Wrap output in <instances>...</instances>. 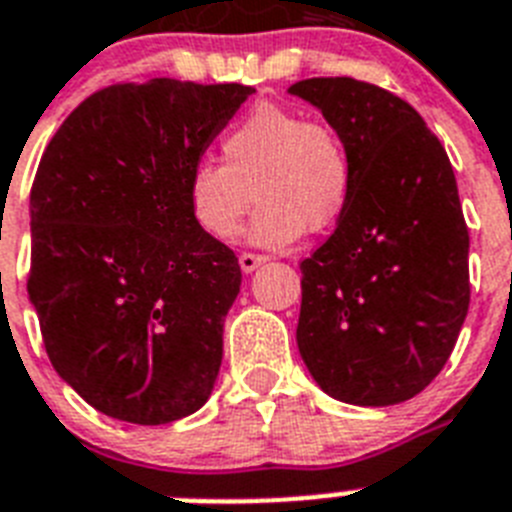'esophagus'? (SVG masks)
Here are the masks:
<instances>
[{"mask_svg":"<svg viewBox=\"0 0 512 512\" xmlns=\"http://www.w3.org/2000/svg\"><path fill=\"white\" fill-rule=\"evenodd\" d=\"M265 260H268L265 255H252V252H242V255H239V265H242L244 273H252V270L260 268Z\"/></svg>","mask_w":512,"mask_h":512,"instance_id":"34e87169","label":"esophagus"}]
</instances>
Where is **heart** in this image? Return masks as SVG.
I'll use <instances>...</instances> for the list:
<instances>
[{
  "instance_id": "obj_1",
  "label": "heart",
  "mask_w": 512,
  "mask_h": 512,
  "mask_svg": "<svg viewBox=\"0 0 512 512\" xmlns=\"http://www.w3.org/2000/svg\"><path fill=\"white\" fill-rule=\"evenodd\" d=\"M223 160H199L186 178L191 220L210 239L231 242L257 199L249 239L286 247L305 228L323 231L344 213L352 162L342 136L281 105H257L223 141Z\"/></svg>"
}]
</instances>
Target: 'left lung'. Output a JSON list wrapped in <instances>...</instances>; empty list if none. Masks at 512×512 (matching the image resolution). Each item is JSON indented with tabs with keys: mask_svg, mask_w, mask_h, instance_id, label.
I'll list each match as a JSON object with an SVG mask.
<instances>
[{
	"mask_svg": "<svg viewBox=\"0 0 512 512\" xmlns=\"http://www.w3.org/2000/svg\"><path fill=\"white\" fill-rule=\"evenodd\" d=\"M342 136L352 191L302 260L297 347L334 400L386 407L423 392L468 315V226L442 141L392 91L355 78L289 86Z\"/></svg>",
	"mask_w": 512,
	"mask_h": 512,
	"instance_id": "1",
	"label": "left lung"
}]
</instances>
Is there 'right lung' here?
Returning a JSON list of instances; mask_svg holds the SVG:
<instances>
[{
    "instance_id": "right-lung-1",
    "label": "right lung",
    "mask_w": 512,
    "mask_h": 512,
    "mask_svg": "<svg viewBox=\"0 0 512 512\" xmlns=\"http://www.w3.org/2000/svg\"><path fill=\"white\" fill-rule=\"evenodd\" d=\"M252 91L115 83L41 155L28 297L54 371L99 413L160 426L213 392L242 268L191 220L186 178Z\"/></svg>"
}]
</instances>
